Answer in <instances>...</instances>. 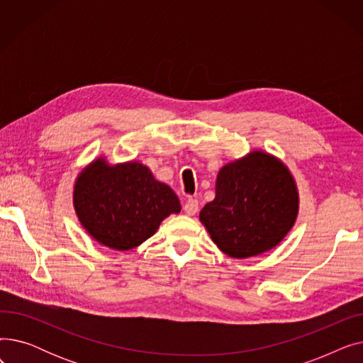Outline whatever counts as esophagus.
<instances>
[{"mask_svg": "<svg viewBox=\"0 0 363 363\" xmlns=\"http://www.w3.org/2000/svg\"><path fill=\"white\" fill-rule=\"evenodd\" d=\"M184 212L189 216H193L199 212V201L196 199H189L185 204H184Z\"/></svg>", "mask_w": 363, "mask_h": 363, "instance_id": "esophagus-1", "label": "esophagus"}]
</instances>
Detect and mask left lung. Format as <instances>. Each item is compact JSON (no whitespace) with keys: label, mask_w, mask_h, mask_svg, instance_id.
Returning a JSON list of instances; mask_svg holds the SVG:
<instances>
[{"label":"left lung","mask_w":363,"mask_h":363,"mask_svg":"<svg viewBox=\"0 0 363 363\" xmlns=\"http://www.w3.org/2000/svg\"><path fill=\"white\" fill-rule=\"evenodd\" d=\"M298 213V193L289 167L263 151L225 164L215 200L200 212L213 242L231 257L245 259L274 249Z\"/></svg>","instance_id":"obj_1"}]
</instances>
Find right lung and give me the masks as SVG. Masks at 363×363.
I'll return each mask as SVG.
<instances>
[{
	"label": "right lung",
	"mask_w": 363,
	"mask_h": 363,
	"mask_svg": "<svg viewBox=\"0 0 363 363\" xmlns=\"http://www.w3.org/2000/svg\"><path fill=\"white\" fill-rule=\"evenodd\" d=\"M73 206L86 233L113 250H130L157 231L181 204L172 188L151 170L128 162L110 166L103 157L86 166L76 179Z\"/></svg>",
	"instance_id": "obj_1"
}]
</instances>
